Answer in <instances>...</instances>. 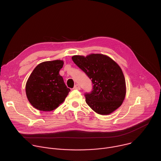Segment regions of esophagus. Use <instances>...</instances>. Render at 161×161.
<instances>
[{
  "label": "esophagus",
  "instance_id": "1",
  "mask_svg": "<svg viewBox=\"0 0 161 161\" xmlns=\"http://www.w3.org/2000/svg\"><path fill=\"white\" fill-rule=\"evenodd\" d=\"M74 89H75V90H80V85H78V84H76V85H75V86H74Z\"/></svg>",
  "mask_w": 161,
  "mask_h": 161
}]
</instances>
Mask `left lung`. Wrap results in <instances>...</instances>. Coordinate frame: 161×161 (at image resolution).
<instances>
[{"label":"left lung","mask_w":161,"mask_h":161,"mask_svg":"<svg viewBox=\"0 0 161 161\" xmlns=\"http://www.w3.org/2000/svg\"><path fill=\"white\" fill-rule=\"evenodd\" d=\"M73 62L93 83V90L85 94L86 104L96 113L107 115L118 109L126 94L124 75L119 64L107 55L92 53L74 55Z\"/></svg>","instance_id":"8db88e82"}]
</instances>
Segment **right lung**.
Returning a JSON list of instances; mask_svg holds the SVG:
<instances>
[{"label":"right lung","mask_w":161,"mask_h":161,"mask_svg":"<svg viewBox=\"0 0 161 161\" xmlns=\"http://www.w3.org/2000/svg\"><path fill=\"white\" fill-rule=\"evenodd\" d=\"M64 61H46L38 64L26 83L25 92L31 105L38 110L51 111L62 104L71 91L59 75Z\"/></svg>","instance_id":"obj_1"}]
</instances>
